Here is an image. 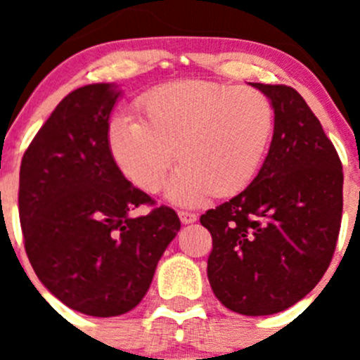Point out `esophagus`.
Wrapping results in <instances>:
<instances>
[{
    "label": "esophagus",
    "instance_id": "esophagus-1",
    "mask_svg": "<svg viewBox=\"0 0 360 360\" xmlns=\"http://www.w3.org/2000/svg\"><path fill=\"white\" fill-rule=\"evenodd\" d=\"M179 219H181V223H183V224L197 223V221H198V214L188 212V210H181V212H179Z\"/></svg>",
    "mask_w": 360,
    "mask_h": 360
}]
</instances>
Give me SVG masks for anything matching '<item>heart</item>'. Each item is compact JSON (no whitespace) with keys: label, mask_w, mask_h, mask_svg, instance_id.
I'll return each instance as SVG.
<instances>
[{"label":"heart","mask_w":360,"mask_h":360,"mask_svg":"<svg viewBox=\"0 0 360 360\" xmlns=\"http://www.w3.org/2000/svg\"><path fill=\"white\" fill-rule=\"evenodd\" d=\"M137 111L139 120L116 116L111 122V157L134 184L155 191L177 151L183 163L165 195L179 205L244 190L266 157L275 123L264 94L207 79L157 86L141 97Z\"/></svg>","instance_id":"obj_1"}]
</instances>
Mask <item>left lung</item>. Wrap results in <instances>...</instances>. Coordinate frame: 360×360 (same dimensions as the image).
Returning <instances> with one entry per match:
<instances>
[{
  "label": "left lung",
  "mask_w": 360,
  "mask_h": 360,
  "mask_svg": "<svg viewBox=\"0 0 360 360\" xmlns=\"http://www.w3.org/2000/svg\"><path fill=\"white\" fill-rule=\"evenodd\" d=\"M271 103L270 150L252 183L207 210V277L217 300L242 315H271L303 300L328 270L343 210L335 146L303 97L285 85L250 83Z\"/></svg>",
  "instance_id": "8db88e82"
}]
</instances>
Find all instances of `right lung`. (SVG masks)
Returning a JSON list of instances; mask_svg holds the SVG:
<instances>
[{"instance_id": "add662e5", "label": "right lung", "mask_w": 360, "mask_h": 360, "mask_svg": "<svg viewBox=\"0 0 360 360\" xmlns=\"http://www.w3.org/2000/svg\"><path fill=\"white\" fill-rule=\"evenodd\" d=\"M122 90L92 83L64 97L20 163L19 214L25 252L41 284L72 310L116 317L141 303L160 257L181 228L125 179L108 148Z\"/></svg>"}]
</instances>
